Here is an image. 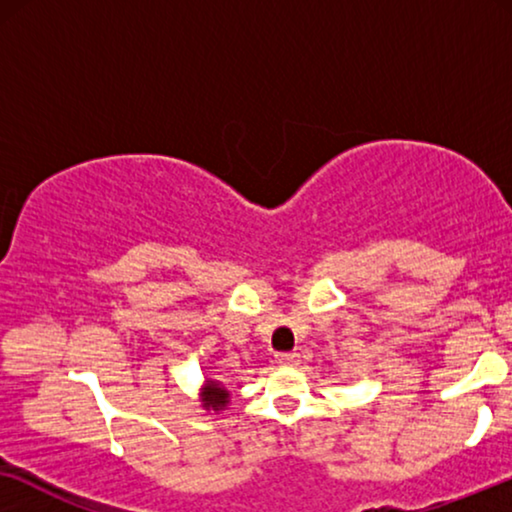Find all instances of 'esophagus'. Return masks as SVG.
Instances as JSON below:
<instances>
[{
  "label": "esophagus",
  "mask_w": 512,
  "mask_h": 512,
  "mask_svg": "<svg viewBox=\"0 0 512 512\" xmlns=\"http://www.w3.org/2000/svg\"><path fill=\"white\" fill-rule=\"evenodd\" d=\"M275 361L284 368H293V366H298V354L296 352H282V354L275 356Z\"/></svg>",
  "instance_id": "esophagus-1"
}]
</instances>
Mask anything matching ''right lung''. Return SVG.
<instances>
[{"label": "right lung", "instance_id": "add662e5", "mask_svg": "<svg viewBox=\"0 0 512 512\" xmlns=\"http://www.w3.org/2000/svg\"><path fill=\"white\" fill-rule=\"evenodd\" d=\"M228 389L223 387L219 380H207L205 389H202V408L219 412L228 405Z\"/></svg>", "mask_w": 512, "mask_h": 512}]
</instances>
